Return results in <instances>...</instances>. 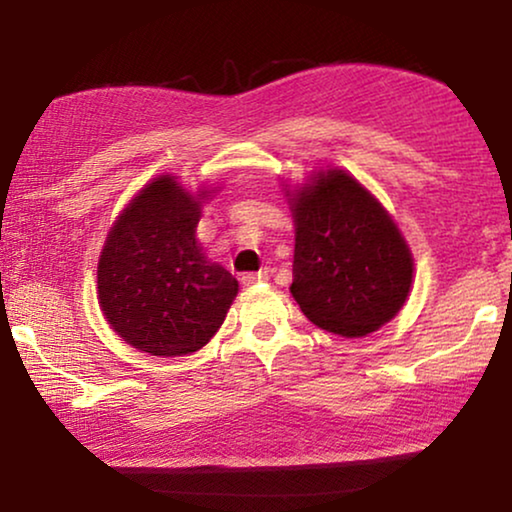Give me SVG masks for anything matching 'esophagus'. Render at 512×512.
<instances>
[{
    "label": "esophagus",
    "instance_id": "1",
    "mask_svg": "<svg viewBox=\"0 0 512 512\" xmlns=\"http://www.w3.org/2000/svg\"><path fill=\"white\" fill-rule=\"evenodd\" d=\"M268 268H263V270H258V272H244L242 275V284L244 286H254V284H258V282H263V279H268Z\"/></svg>",
    "mask_w": 512,
    "mask_h": 512
}]
</instances>
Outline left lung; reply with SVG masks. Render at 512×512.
Masks as SVG:
<instances>
[{
  "instance_id": "1",
  "label": "left lung",
  "mask_w": 512,
  "mask_h": 512,
  "mask_svg": "<svg viewBox=\"0 0 512 512\" xmlns=\"http://www.w3.org/2000/svg\"><path fill=\"white\" fill-rule=\"evenodd\" d=\"M291 293L312 324L361 338L401 310L412 256L396 223L342 170H328L293 198Z\"/></svg>"
}]
</instances>
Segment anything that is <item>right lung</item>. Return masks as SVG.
I'll return each instance as SVG.
<instances>
[{
    "instance_id": "add662e5",
    "label": "right lung",
    "mask_w": 512,
    "mask_h": 512,
    "mask_svg": "<svg viewBox=\"0 0 512 512\" xmlns=\"http://www.w3.org/2000/svg\"><path fill=\"white\" fill-rule=\"evenodd\" d=\"M200 202L158 177L123 209L104 242L97 293L104 317L132 347L184 356L219 331L237 279L195 242Z\"/></svg>"
}]
</instances>
